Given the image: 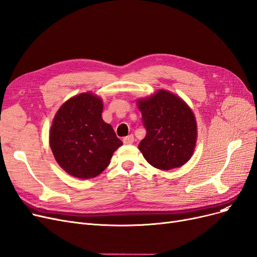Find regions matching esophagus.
<instances>
[{
  "mask_svg": "<svg viewBox=\"0 0 257 257\" xmlns=\"http://www.w3.org/2000/svg\"><path fill=\"white\" fill-rule=\"evenodd\" d=\"M122 142H123V144H132V143L135 142V138H134V136L130 135V136L126 137V138H123L122 139Z\"/></svg>",
  "mask_w": 257,
  "mask_h": 257,
  "instance_id": "obj_1",
  "label": "esophagus"
}]
</instances>
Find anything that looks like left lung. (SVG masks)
<instances>
[{
	"label": "left lung",
	"instance_id": "8db88e82",
	"mask_svg": "<svg viewBox=\"0 0 257 257\" xmlns=\"http://www.w3.org/2000/svg\"><path fill=\"white\" fill-rule=\"evenodd\" d=\"M146 136L139 150L154 168L169 171L191 158L197 139L195 116L180 97L159 89L151 97L138 99Z\"/></svg>",
	"mask_w": 257,
	"mask_h": 257
}]
</instances>
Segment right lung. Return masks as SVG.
<instances>
[{
	"label": "right lung",
	"mask_w": 257,
	"mask_h": 257,
	"mask_svg": "<svg viewBox=\"0 0 257 257\" xmlns=\"http://www.w3.org/2000/svg\"><path fill=\"white\" fill-rule=\"evenodd\" d=\"M101 98L82 93L64 102L56 112L49 136L56 162L80 179L98 176L122 145L110 123L103 121Z\"/></svg>",
	"instance_id": "1"
}]
</instances>
